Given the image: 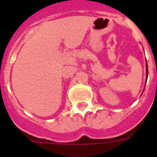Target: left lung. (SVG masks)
<instances>
[{
	"instance_id": "obj_1",
	"label": "left lung",
	"mask_w": 157,
	"mask_h": 157,
	"mask_svg": "<svg viewBox=\"0 0 157 157\" xmlns=\"http://www.w3.org/2000/svg\"><path fill=\"white\" fill-rule=\"evenodd\" d=\"M146 72H147V75H148V69H147V68H146Z\"/></svg>"
}]
</instances>
